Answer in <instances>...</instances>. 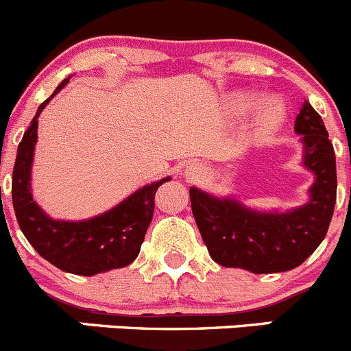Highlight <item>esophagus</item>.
Masks as SVG:
<instances>
[{
  "mask_svg": "<svg viewBox=\"0 0 351 351\" xmlns=\"http://www.w3.org/2000/svg\"><path fill=\"white\" fill-rule=\"evenodd\" d=\"M185 173H186V176H189V178H190V180L197 178V176H198V175H200V173H202V166H198V165H195V162H193V165L186 166Z\"/></svg>",
  "mask_w": 351,
  "mask_h": 351,
  "instance_id": "1",
  "label": "esophagus"
}]
</instances>
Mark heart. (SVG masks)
I'll use <instances>...</instances> for the list:
<instances>
[{
	"label": "heart",
	"mask_w": 351,
	"mask_h": 351,
	"mask_svg": "<svg viewBox=\"0 0 351 351\" xmlns=\"http://www.w3.org/2000/svg\"><path fill=\"white\" fill-rule=\"evenodd\" d=\"M253 104L250 95H232V98L229 100V108L232 112L239 113L244 112L250 105ZM285 120V108L284 105L278 100L271 98V100H265L263 104H260V107L254 112V127H256L258 132L261 134H271L278 129V127L284 123Z\"/></svg>",
	"instance_id": "b5f03b06"
}]
</instances>
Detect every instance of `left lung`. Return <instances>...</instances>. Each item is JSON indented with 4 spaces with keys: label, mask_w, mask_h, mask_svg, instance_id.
Returning <instances> with one entry per match:
<instances>
[{
    "label": "left lung",
    "mask_w": 351,
    "mask_h": 351,
    "mask_svg": "<svg viewBox=\"0 0 351 351\" xmlns=\"http://www.w3.org/2000/svg\"><path fill=\"white\" fill-rule=\"evenodd\" d=\"M293 130L304 143V165L316 175L311 200L290 212H256L232 198H217L192 186V212L215 263L253 274L292 270L326 236L336 204V159L323 119L304 101Z\"/></svg>",
    "instance_id": "8db88e82"
}]
</instances>
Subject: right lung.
Here are the masks:
<instances>
[{
    "label": "right lung",
    "instance_id": "obj_1",
    "mask_svg": "<svg viewBox=\"0 0 351 351\" xmlns=\"http://www.w3.org/2000/svg\"><path fill=\"white\" fill-rule=\"evenodd\" d=\"M69 83L62 81L54 93L35 113L30 127L19 144L13 168L12 197L20 229L42 258L74 275H91L123 268L132 263L141 251L147 228L153 221L154 195L169 178L151 183L127 197L112 210L81 222L54 221L47 217L30 193V168L37 143V119L56 93Z\"/></svg>",
    "mask_w": 351,
    "mask_h": 351
}]
</instances>
